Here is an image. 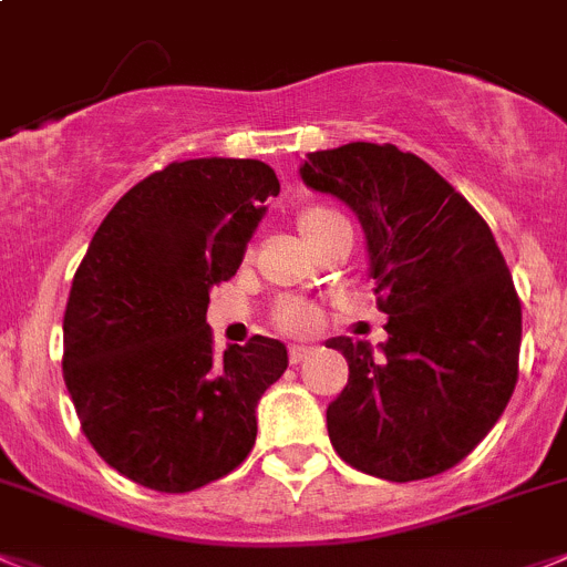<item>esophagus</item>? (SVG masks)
Wrapping results in <instances>:
<instances>
[{
	"mask_svg": "<svg viewBox=\"0 0 567 567\" xmlns=\"http://www.w3.org/2000/svg\"><path fill=\"white\" fill-rule=\"evenodd\" d=\"M310 352H313V349H310V347H301V343H293V347L288 349V358H290V363H301V361H305V358L310 355Z\"/></svg>",
	"mask_w": 567,
	"mask_h": 567,
	"instance_id": "1",
	"label": "esophagus"
}]
</instances>
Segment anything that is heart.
Masks as SVG:
<instances>
[{"mask_svg":"<svg viewBox=\"0 0 567 567\" xmlns=\"http://www.w3.org/2000/svg\"><path fill=\"white\" fill-rule=\"evenodd\" d=\"M296 226H299V235L305 237L310 248H319L321 243L330 240L336 231L347 229L341 215H336L332 209H324V206H305V209L296 215ZM274 321L282 332H290V336H308V332L316 330L319 324V310L308 301H282L274 313Z\"/></svg>","mask_w":567,"mask_h":567,"instance_id":"1","label":"heart"}]
</instances>
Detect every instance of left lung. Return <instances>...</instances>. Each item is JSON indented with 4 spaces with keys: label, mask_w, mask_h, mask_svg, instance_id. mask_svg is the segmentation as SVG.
I'll list each match as a JSON object with an SVG mask.
<instances>
[{
    "label": "left lung",
    "mask_w": 567,
    "mask_h": 567,
    "mask_svg": "<svg viewBox=\"0 0 567 567\" xmlns=\"http://www.w3.org/2000/svg\"><path fill=\"white\" fill-rule=\"evenodd\" d=\"M299 176L358 215L389 316L378 349L327 341L349 363L327 405L332 447L361 473L400 484L456 467L517 383L520 301L489 226L431 164L394 145L308 153Z\"/></svg>",
    "instance_id": "1"
}]
</instances>
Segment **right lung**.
I'll return each mask as SVG.
<instances>
[{
	"instance_id": "1",
	"label": "right lung",
	"mask_w": 567,
	"mask_h": 567,
	"mask_svg": "<svg viewBox=\"0 0 567 567\" xmlns=\"http://www.w3.org/2000/svg\"><path fill=\"white\" fill-rule=\"evenodd\" d=\"M279 193L257 158L173 162L94 231L63 313V380L105 464L156 492H193L251 453L257 403L288 369L282 341L212 352V285L235 277Z\"/></svg>"
}]
</instances>
